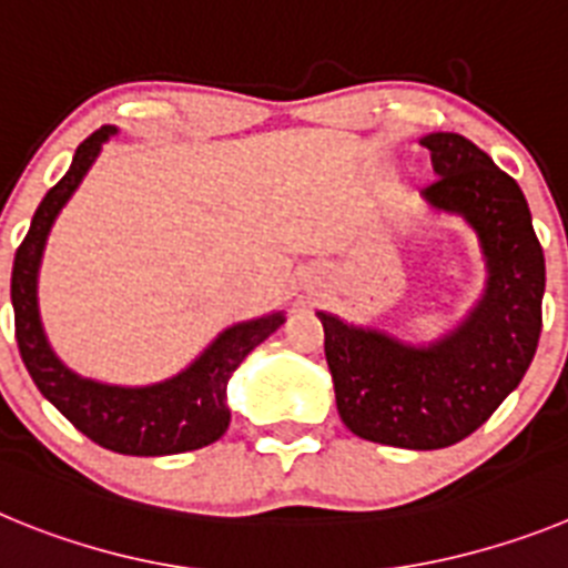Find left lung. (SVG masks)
Masks as SVG:
<instances>
[{
	"instance_id": "1",
	"label": "left lung",
	"mask_w": 568,
	"mask_h": 568,
	"mask_svg": "<svg viewBox=\"0 0 568 568\" xmlns=\"http://www.w3.org/2000/svg\"><path fill=\"white\" fill-rule=\"evenodd\" d=\"M435 179L424 199L480 241L486 290L429 346L318 313L335 404L349 433L400 449H444L471 435L520 384L538 349L546 264L518 182L458 133L420 139Z\"/></svg>"
}]
</instances>
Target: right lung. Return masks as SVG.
<instances>
[{"instance_id": "1", "label": "right lung", "mask_w": 568, "mask_h": 568, "mask_svg": "<svg viewBox=\"0 0 568 568\" xmlns=\"http://www.w3.org/2000/svg\"><path fill=\"white\" fill-rule=\"evenodd\" d=\"M113 133V124H104L79 144L73 164L62 175V182L48 190L33 213L28 235L19 244L13 275H10L19 355L33 384L39 386V393L93 444L104 446L110 453L139 455V458L190 453V449L213 444L227 433L230 375L261 341L270 338L284 324V313L241 321L235 327H227L187 369L162 384H99V381L77 375L57 358L44 338L37 298L44 241L57 222L59 210L82 184L84 173L97 162L99 150Z\"/></svg>"}]
</instances>
